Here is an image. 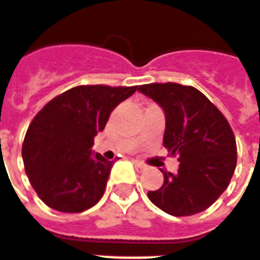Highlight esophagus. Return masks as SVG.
I'll list each match as a JSON object with an SVG mask.
<instances>
[{"instance_id": "obj_1", "label": "esophagus", "mask_w": 260, "mask_h": 260, "mask_svg": "<svg viewBox=\"0 0 260 260\" xmlns=\"http://www.w3.org/2000/svg\"><path fill=\"white\" fill-rule=\"evenodd\" d=\"M134 164H135L138 169H145V164L141 163V161H138V160H134Z\"/></svg>"}]
</instances>
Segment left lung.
I'll return each mask as SVG.
<instances>
[{
	"label": "left lung",
	"instance_id": "obj_1",
	"mask_svg": "<svg viewBox=\"0 0 260 260\" xmlns=\"http://www.w3.org/2000/svg\"><path fill=\"white\" fill-rule=\"evenodd\" d=\"M138 90L161 106L166 114L163 145L177 156V174L166 173L149 199L171 216H192L217 201L237 166L234 132L221 111L193 86L149 83Z\"/></svg>",
	"mask_w": 260,
	"mask_h": 260
}]
</instances>
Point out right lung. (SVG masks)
Instances as JSON below:
<instances>
[{"label":"right lung","instance_id":"1","mask_svg":"<svg viewBox=\"0 0 260 260\" xmlns=\"http://www.w3.org/2000/svg\"><path fill=\"white\" fill-rule=\"evenodd\" d=\"M138 86L82 85L61 93L36 114L22 145L26 175L48 207L85 212L102 199L113 161L93 154L97 132Z\"/></svg>","mask_w":260,"mask_h":260}]
</instances>
